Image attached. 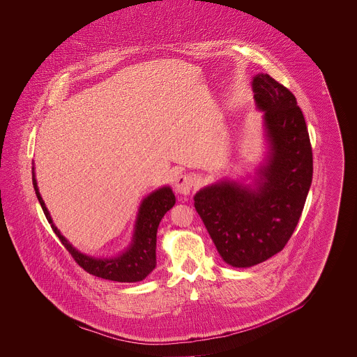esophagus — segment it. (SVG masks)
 Returning <instances> with one entry per match:
<instances>
[{"label": "esophagus", "instance_id": "1", "mask_svg": "<svg viewBox=\"0 0 357 357\" xmlns=\"http://www.w3.org/2000/svg\"><path fill=\"white\" fill-rule=\"evenodd\" d=\"M194 177L188 173H184V174H180L174 183V188L178 194L181 195H188L194 187Z\"/></svg>", "mask_w": 357, "mask_h": 357}]
</instances>
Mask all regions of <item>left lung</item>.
<instances>
[{
	"label": "left lung",
	"mask_w": 357,
	"mask_h": 357,
	"mask_svg": "<svg viewBox=\"0 0 357 357\" xmlns=\"http://www.w3.org/2000/svg\"><path fill=\"white\" fill-rule=\"evenodd\" d=\"M269 144L252 185L221 180L194 197L195 208L222 259L249 268L283 250L301 217L313 158L296 96L268 74L253 78Z\"/></svg>",
	"instance_id": "obj_1"
}]
</instances>
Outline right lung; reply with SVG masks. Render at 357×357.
Listing matches in <instances>:
<instances>
[{
  "mask_svg": "<svg viewBox=\"0 0 357 357\" xmlns=\"http://www.w3.org/2000/svg\"><path fill=\"white\" fill-rule=\"evenodd\" d=\"M33 185L36 190V195L44 210V214L52 225L53 232L57 235V238L68 250V253L73 255L75 262L86 272L102 279L121 283L140 282L153 272L156 265L155 249L158 225L162 217L166 214V211L170 210L176 204V198L170 187H162L143 199L139 208L132 243L123 253L111 258H95L91 255H82L75 248H73V245L54 227L51 214L38 191L34 167Z\"/></svg>",
  "mask_w": 357,
  "mask_h": 357,
  "instance_id": "1",
  "label": "right lung"
}]
</instances>
